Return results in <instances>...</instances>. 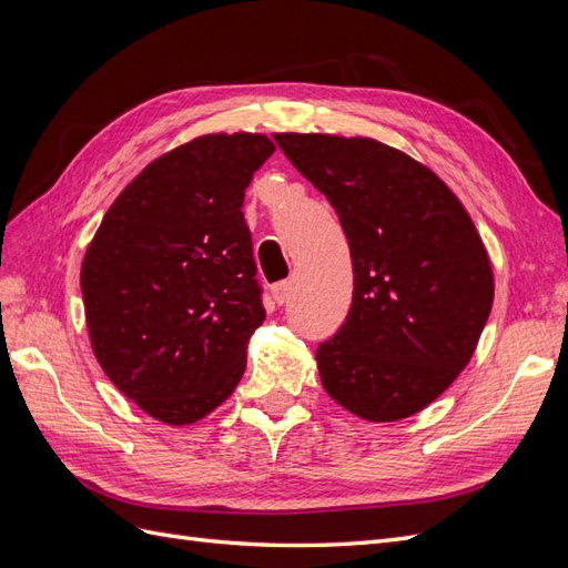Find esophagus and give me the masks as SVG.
<instances>
[{"label":"esophagus","mask_w":568,"mask_h":568,"mask_svg":"<svg viewBox=\"0 0 568 568\" xmlns=\"http://www.w3.org/2000/svg\"><path fill=\"white\" fill-rule=\"evenodd\" d=\"M291 291H294V282H291V280L277 282V284L272 286V298L282 305V303H286L291 298Z\"/></svg>","instance_id":"esophagus-1"}]
</instances>
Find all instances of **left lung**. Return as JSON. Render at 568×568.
<instances>
[{"instance_id":"8db88e82","label":"left lung","mask_w":568,"mask_h":568,"mask_svg":"<svg viewBox=\"0 0 568 568\" xmlns=\"http://www.w3.org/2000/svg\"><path fill=\"white\" fill-rule=\"evenodd\" d=\"M329 199L353 257V303L317 346L324 390L367 422L417 415L469 365L493 267L469 213L432 168L369 136L277 132Z\"/></svg>"}]
</instances>
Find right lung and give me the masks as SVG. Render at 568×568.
<instances>
[{"mask_svg": "<svg viewBox=\"0 0 568 568\" xmlns=\"http://www.w3.org/2000/svg\"><path fill=\"white\" fill-rule=\"evenodd\" d=\"M265 134H203L151 161L84 253L92 351L115 388L153 419L184 426L225 403L265 307L242 213Z\"/></svg>", "mask_w": 568, "mask_h": 568, "instance_id": "add662e5", "label": "right lung"}]
</instances>
